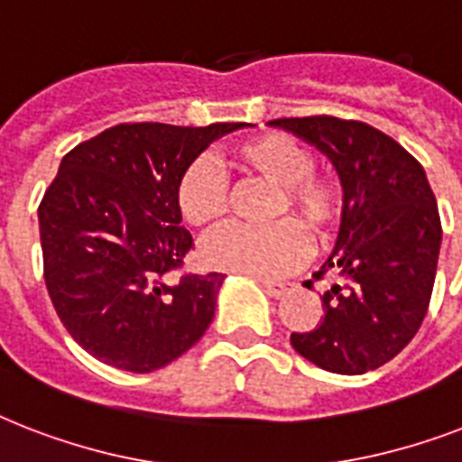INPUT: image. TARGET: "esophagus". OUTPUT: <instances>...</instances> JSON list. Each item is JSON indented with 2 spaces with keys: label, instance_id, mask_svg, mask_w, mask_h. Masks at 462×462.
Listing matches in <instances>:
<instances>
[{
  "label": "esophagus",
  "instance_id": "obj_1",
  "mask_svg": "<svg viewBox=\"0 0 462 462\" xmlns=\"http://www.w3.org/2000/svg\"><path fill=\"white\" fill-rule=\"evenodd\" d=\"M261 285H263V290H266V292H268V297H275V300L285 295V292H288V290H290L288 282L266 281V278H261Z\"/></svg>",
  "mask_w": 462,
  "mask_h": 462
}]
</instances>
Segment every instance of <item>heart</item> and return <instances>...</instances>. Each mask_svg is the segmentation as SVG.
I'll use <instances>...</instances> for the list:
<instances>
[{
  "label": "heart",
  "mask_w": 462,
  "mask_h": 462,
  "mask_svg": "<svg viewBox=\"0 0 462 462\" xmlns=\"http://www.w3.org/2000/svg\"><path fill=\"white\" fill-rule=\"evenodd\" d=\"M232 160L239 170L275 184L271 217L295 216L316 239L328 237L340 220L343 189L328 174L314 172V158L295 139L263 134L239 143ZM177 208L199 230L217 227L227 217L230 187L210 160H194L184 170L177 184ZM299 226L278 220L268 227H227L203 245V261L217 271L261 278L285 273L307 256V237Z\"/></svg>",
  "instance_id": "b5f03b06"
}]
</instances>
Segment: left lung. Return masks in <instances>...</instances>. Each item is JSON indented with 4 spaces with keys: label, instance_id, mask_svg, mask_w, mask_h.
<instances>
[{
    "label": "left lung",
    "instance_id": "8db88e82",
    "mask_svg": "<svg viewBox=\"0 0 462 462\" xmlns=\"http://www.w3.org/2000/svg\"><path fill=\"white\" fill-rule=\"evenodd\" d=\"M271 126L321 151L343 187L340 230L319 275L333 271L345 285L323 292V321L290 343L326 372L379 369L415 337L437 278L441 217L424 167L365 122L321 115Z\"/></svg>",
    "mask_w": 462,
    "mask_h": 462
}]
</instances>
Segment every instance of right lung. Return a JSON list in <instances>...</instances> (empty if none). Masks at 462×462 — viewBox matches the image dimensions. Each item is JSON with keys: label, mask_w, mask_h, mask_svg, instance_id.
<instances>
[{"label": "right lung", "mask_w": 462, "mask_h": 462, "mask_svg": "<svg viewBox=\"0 0 462 462\" xmlns=\"http://www.w3.org/2000/svg\"><path fill=\"white\" fill-rule=\"evenodd\" d=\"M245 126L119 125L64 155L38 208L40 245L50 300L88 355L148 374L201 340L225 275L167 281L194 246L177 184L213 141Z\"/></svg>", "instance_id": "1"}]
</instances>
